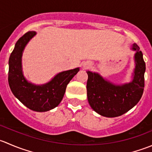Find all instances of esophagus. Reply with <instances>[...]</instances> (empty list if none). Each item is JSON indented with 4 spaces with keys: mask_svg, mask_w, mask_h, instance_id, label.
<instances>
[{
    "mask_svg": "<svg viewBox=\"0 0 152 152\" xmlns=\"http://www.w3.org/2000/svg\"><path fill=\"white\" fill-rule=\"evenodd\" d=\"M90 66V64L88 63V62H86L85 64H84V67H85V68H88Z\"/></svg>",
    "mask_w": 152,
    "mask_h": 152,
    "instance_id": "1",
    "label": "esophagus"
}]
</instances>
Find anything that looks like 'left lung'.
Returning a JSON list of instances; mask_svg holds the SVG:
<instances>
[{
    "instance_id": "1",
    "label": "left lung",
    "mask_w": 152,
    "mask_h": 152,
    "mask_svg": "<svg viewBox=\"0 0 152 152\" xmlns=\"http://www.w3.org/2000/svg\"><path fill=\"white\" fill-rule=\"evenodd\" d=\"M135 50V68L133 80L128 84L116 85L104 79L97 73L87 71V99L95 112L102 116L114 118L127 113L138 103L144 90L145 63L142 51L137 44L132 48Z\"/></svg>"
}]
</instances>
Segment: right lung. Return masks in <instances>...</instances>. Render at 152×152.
<instances>
[{
  "label": "right lung",
  "instance_id": "obj_1",
  "mask_svg": "<svg viewBox=\"0 0 152 152\" xmlns=\"http://www.w3.org/2000/svg\"><path fill=\"white\" fill-rule=\"evenodd\" d=\"M34 35L35 31H28L17 41L9 60V85L14 96L26 107L33 111L46 112L59 104L67 84L79 67L61 72L44 85L28 82L23 74L21 60L25 46Z\"/></svg>",
  "mask_w": 152,
  "mask_h": 152
}]
</instances>
